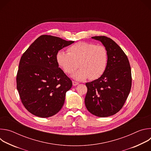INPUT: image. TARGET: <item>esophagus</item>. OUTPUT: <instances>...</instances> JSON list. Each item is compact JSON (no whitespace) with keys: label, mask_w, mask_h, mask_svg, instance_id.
<instances>
[{"label":"esophagus","mask_w":151,"mask_h":151,"mask_svg":"<svg viewBox=\"0 0 151 151\" xmlns=\"http://www.w3.org/2000/svg\"><path fill=\"white\" fill-rule=\"evenodd\" d=\"M72 83H73V85L76 86V85H77L78 84H79V82H77V81H72Z\"/></svg>","instance_id":"1"}]
</instances>
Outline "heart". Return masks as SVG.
<instances>
[{
    "instance_id": "b5f03b06",
    "label": "heart",
    "mask_w": 151,
    "mask_h": 151,
    "mask_svg": "<svg viewBox=\"0 0 151 151\" xmlns=\"http://www.w3.org/2000/svg\"><path fill=\"white\" fill-rule=\"evenodd\" d=\"M68 52L58 51L57 62L63 71L68 74L80 67L72 76L78 81L88 78L91 80L99 79L104 74L108 64V52L103 45L79 42L69 47Z\"/></svg>"
}]
</instances>
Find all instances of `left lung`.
Instances as JSON below:
<instances>
[{
    "mask_svg": "<svg viewBox=\"0 0 151 151\" xmlns=\"http://www.w3.org/2000/svg\"><path fill=\"white\" fill-rule=\"evenodd\" d=\"M92 38L100 41L105 47L109 61L100 78L85 83L87 93L85 104L93 115L107 117L121 109L130 92L131 67L126 54L112 39L104 36Z\"/></svg>",
    "mask_w": 151,
    "mask_h": 151,
    "instance_id": "obj_1",
    "label": "left lung"
}]
</instances>
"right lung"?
I'll return each mask as SVG.
<instances>
[{"mask_svg": "<svg viewBox=\"0 0 151 151\" xmlns=\"http://www.w3.org/2000/svg\"><path fill=\"white\" fill-rule=\"evenodd\" d=\"M73 42L42 35L21 56L16 78L17 88L21 102L33 115L48 118L62 108L72 82L58 68L56 54Z\"/></svg>", "mask_w": 151, "mask_h": 151, "instance_id": "right-lung-1", "label": "right lung"}]
</instances>
